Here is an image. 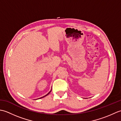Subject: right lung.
I'll use <instances>...</instances> for the list:
<instances>
[{
	"mask_svg": "<svg viewBox=\"0 0 121 121\" xmlns=\"http://www.w3.org/2000/svg\"><path fill=\"white\" fill-rule=\"evenodd\" d=\"M50 92H49V93H48V94H47V95H46V96H47V95H48V94H49V93H50ZM43 96V97H42V98H43V97H45V96Z\"/></svg>",
	"mask_w": 121,
	"mask_h": 121,
	"instance_id": "1",
	"label": "right lung"
}]
</instances>
